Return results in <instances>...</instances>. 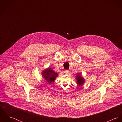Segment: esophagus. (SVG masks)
<instances>
[{
  "label": "esophagus",
  "instance_id": "esophagus-1",
  "mask_svg": "<svg viewBox=\"0 0 122 122\" xmlns=\"http://www.w3.org/2000/svg\"><path fill=\"white\" fill-rule=\"evenodd\" d=\"M69 72V71L68 70H65L64 71V73L65 74H68Z\"/></svg>",
  "mask_w": 122,
  "mask_h": 122
}]
</instances>
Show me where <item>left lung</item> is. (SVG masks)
<instances>
[{
    "instance_id": "8db88e82",
    "label": "left lung",
    "mask_w": 122,
    "mask_h": 122,
    "mask_svg": "<svg viewBox=\"0 0 122 122\" xmlns=\"http://www.w3.org/2000/svg\"><path fill=\"white\" fill-rule=\"evenodd\" d=\"M76 84L79 86H82L83 84L85 82V80L84 78L82 76L81 73H77V74L76 76Z\"/></svg>"
}]
</instances>
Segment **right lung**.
<instances>
[{
    "instance_id": "1",
    "label": "right lung",
    "mask_w": 122,
    "mask_h": 122,
    "mask_svg": "<svg viewBox=\"0 0 122 122\" xmlns=\"http://www.w3.org/2000/svg\"><path fill=\"white\" fill-rule=\"evenodd\" d=\"M41 75L44 79L49 84L54 82L58 76V74L50 68H48L43 70Z\"/></svg>"
}]
</instances>
